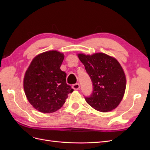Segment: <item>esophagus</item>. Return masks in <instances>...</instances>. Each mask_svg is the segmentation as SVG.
<instances>
[{
  "instance_id": "obj_1",
  "label": "esophagus",
  "mask_w": 150,
  "mask_h": 150,
  "mask_svg": "<svg viewBox=\"0 0 150 150\" xmlns=\"http://www.w3.org/2000/svg\"><path fill=\"white\" fill-rule=\"evenodd\" d=\"M72 88L74 90H78L80 88V85L79 83H76L72 85Z\"/></svg>"
}]
</instances>
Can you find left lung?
I'll use <instances>...</instances> for the list:
<instances>
[{
	"label": "left lung",
	"instance_id": "1",
	"mask_svg": "<svg viewBox=\"0 0 150 150\" xmlns=\"http://www.w3.org/2000/svg\"><path fill=\"white\" fill-rule=\"evenodd\" d=\"M78 57L85 67L93 83V91L85 96L89 105L101 112L115 109L123 98L126 89V77L116 59L103 53Z\"/></svg>",
	"mask_w": 150,
	"mask_h": 150
}]
</instances>
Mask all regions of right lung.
<instances>
[{
  "mask_svg": "<svg viewBox=\"0 0 150 150\" xmlns=\"http://www.w3.org/2000/svg\"><path fill=\"white\" fill-rule=\"evenodd\" d=\"M64 54L56 51L36 56L27 70L24 89L28 101L44 113L56 111L64 104L68 94L74 89L66 83V73L60 67Z\"/></svg>",
  "mask_w": 150,
  "mask_h": 150,
  "instance_id": "1",
  "label": "right lung"
}]
</instances>
